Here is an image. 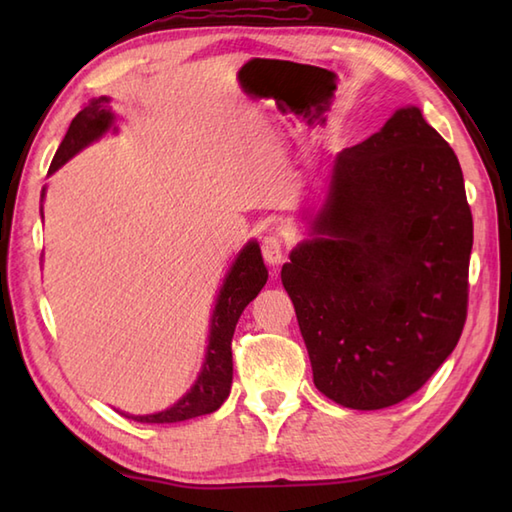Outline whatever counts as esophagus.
<instances>
[{"label":"esophagus","mask_w":512,"mask_h":512,"mask_svg":"<svg viewBox=\"0 0 512 512\" xmlns=\"http://www.w3.org/2000/svg\"><path fill=\"white\" fill-rule=\"evenodd\" d=\"M262 255L266 259V264L270 266H279L286 259V250H284V242L277 235H270L262 242Z\"/></svg>","instance_id":"esophagus-1"}]
</instances>
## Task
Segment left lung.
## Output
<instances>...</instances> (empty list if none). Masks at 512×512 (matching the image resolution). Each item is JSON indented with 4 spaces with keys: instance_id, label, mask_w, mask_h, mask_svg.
Here are the masks:
<instances>
[{
    "instance_id": "left-lung-1",
    "label": "left lung",
    "mask_w": 512,
    "mask_h": 512,
    "mask_svg": "<svg viewBox=\"0 0 512 512\" xmlns=\"http://www.w3.org/2000/svg\"><path fill=\"white\" fill-rule=\"evenodd\" d=\"M312 239L281 281L314 385L343 407L398 405L455 350L469 308L473 217L458 156L400 107L334 158Z\"/></svg>"
}]
</instances>
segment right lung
<instances>
[{
  "mask_svg": "<svg viewBox=\"0 0 512 512\" xmlns=\"http://www.w3.org/2000/svg\"><path fill=\"white\" fill-rule=\"evenodd\" d=\"M114 125V114L110 110V99L99 96L83 105V110L72 118L68 134L61 140L57 154L52 158L48 173H54L65 165L74 154H79L83 147L101 138L107 129ZM268 279V270L264 266L262 250L257 242H248L242 253L237 255L231 270L224 279V286L217 295V303L211 317L209 345H206V358L202 372L195 380V385L184 394L176 405L149 416H127L136 422L149 424H171L204 416L220 409L222 402L228 398L233 383V332L242 317L244 308L253 301L259 290L264 288Z\"/></svg>",
  "mask_w": 512,
  "mask_h": 512,
  "instance_id": "right-lung-1",
  "label": "right lung"
}]
</instances>
